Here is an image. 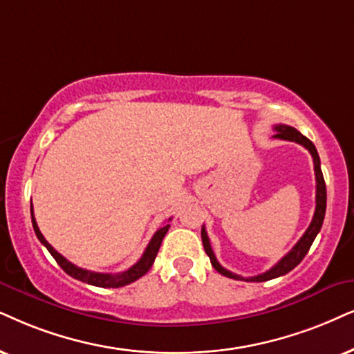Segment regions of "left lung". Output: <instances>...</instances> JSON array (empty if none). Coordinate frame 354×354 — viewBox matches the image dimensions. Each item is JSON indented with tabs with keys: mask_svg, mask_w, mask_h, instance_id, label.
Listing matches in <instances>:
<instances>
[{
	"mask_svg": "<svg viewBox=\"0 0 354 354\" xmlns=\"http://www.w3.org/2000/svg\"><path fill=\"white\" fill-rule=\"evenodd\" d=\"M274 131H276V133L272 137L281 138V140H289V142H296V144H301L302 147H306V149L310 151L312 158H314L315 181H317L314 218H312L310 225H308V229L306 230V234L301 236V240H299L297 243L294 245V248L290 250V252L286 254V257L281 258L279 261H277L276 265L271 268V270H268L266 272H263V274L252 276V277H243V276L235 274V272L225 270V268H223L221 263L217 261L216 254H214V252H212V247H210L207 232H205V227L203 225V230H201V236H203L204 250H205V253H207V257L210 258V263H212L214 270H216L217 272H221V274H223V276L232 277V279L257 281V283H263V281H270V279H274V277L288 274V272L292 271L294 268H296L299 263L302 261L304 257H306L307 252L312 247V243H314L317 234H319L320 229H322V223H324L325 210H326V187H325L324 174H322V169H320V156H319V153H317L315 145L312 144V142L308 140L306 136H302V133L299 132L297 129L290 127V125L279 124V125H276Z\"/></svg>",
	"mask_w": 354,
	"mask_h": 354,
	"instance_id": "left-lung-1",
	"label": "left lung"
}]
</instances>
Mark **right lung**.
I'll use <instances>...</instances> for the list:
<instances>
[{
  "label": "right lung",
  "mask_w": 354,
  "mask_h": 354,
  "mask_svg": "<svg viewBox=\"0 0 354 354\" xmlns=\"http://www.w3.org/2000/svg\"><path fill=\"white\" fill-rule=\"evenodd\" d=\"M30 217H32V227H34V232H35V235H37L39 241L48 250V253L55 258V261L60 265L62 270H64L66 274L75 277V279L82 281V283L91 284V286H97V288H122V286L131 284V283H133V281H137L138 277L144 276L145 272L150 270L151 265H153L156 253H158L160 245H162V241H163V236L167 235V232L169 229L168 223H165L163 227H160V229L155 232V235L151 236L150 243L147 245L144 254H142V258L138 259L136 265L131 266L129 270H125L122 272H118V274H109V272H95V271L83 270V268H78V266H75L73 263H70L68 259L62 257L57 250H53L52 245L48 243L46 239H44L42 234H40L37 222H35V217L32 212V205H30ZM169 221H171V218H169Z\"/></svg>",
  "instance_id": "add662e5"
}]
</instances>
